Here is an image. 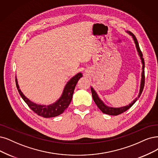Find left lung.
Returning <instances> with one entry per match:
<instances>
[{
    "label": "left lung",
    "mask_w": 158,
    "mask_h": 158,
    "mask_svg": "<svg viewBox=\"0 0 158 158\" xmlns=\"http://www.w3.org/2000/svg\"><path fill=\"white\" fill-rule=\"evenodd\" d=\"M127 32L129 33L130 35H131L133 40H134V42H135L137 50L139 52V55L140 57H141V62H142V64H143V72H142V75H141V86H140V90H139L138 97L136 98L135 100H134L131 103H130L129 106L122 107H119V108H114V107H108V106H106V105H105L104 103L100 100V98L98 97L96 91L94 89H93L92 87H91V92H92V98H93V100H94V102L96 103V106L98 107L99 109H100L102 110V113H103L105 114H109V115L116 116V115H118V114H120L126 111L127 110L129 109L133 106V105L136 102V101L138 100L139 98L141 96V95L142 94V92H143V89H144L145 76H144V58H143V53H142L141 49H140L139 43L137 42V40L136 37L135 36V35H134L131 32Z\"/></svg>",
    "instance_id": "left-lung-1"
}]
</instances>
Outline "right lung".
<instances>
[{
	"mask_svg": "<svg viewBox=\"0 0 158 158\" xmlns=\"http://www.w3.org/2000/svg\"><path fill=\"white\" fill-rule=\"evenodd\" d=\"M83 75L81 73H79L73 76L64 87L61 97L55 103L49 105V106L38 105L29 100L19 89V85L17 84V79H15V83L17 89L18 90L20 96L23 98V100L28 105V106L31 108V109H32L35 113L42 116V117L51 118L61 114L67 109L72 101L75 87L77 85L79 79Z\"/></svg>",
	"mask_w": 158,
	"mask_h": 158,
	"instance_id": "add662e5",
	"label": "right lung"
}]
</instances>
